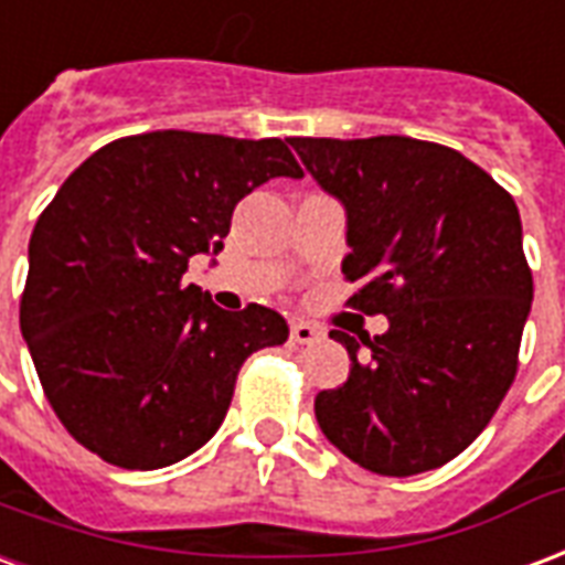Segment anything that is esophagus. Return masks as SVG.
Instances as JSON below:
<instances>
[{
    "mask_svg": "<svg viewBox=\"0 0 565 565\" xmlns=\"http://www.w3.org/2000/svg\"><path fill=\"white\" fill-rule=\"evenodd\" d=\"M320 329L311 323H305V320H294L290 323V338H294L296 344H315V341H320Z\"/></svg>",
    "mask_w": 565,
    "mask_h": 565,
    "instance_id": "34e87169",
    "label": "esophagus"
}]
</instances>
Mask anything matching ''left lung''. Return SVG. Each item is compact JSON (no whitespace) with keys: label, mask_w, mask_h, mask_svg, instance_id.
Listing matches in <instances>:
<instances>
[{"label":"left lung","mask_w":565,"mask_h":565,"mask_svg":"<svg viewBox=\"0 0 565 565\" xmlns=\"http://www.w3.org/2000/svg\"><path fill=\"white\" fill-rule=\"evenodd\" d=\"M344 206L353 308L383 335H347L344 386L315 398L320 431L380 476H416L461 455L518 371L533 302L515 200L470 158L413 137H290Z\"/></svg>","instance_id":"obj_1"}]
</instances>
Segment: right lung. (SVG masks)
I'll return each instance as SVG.
<instances>
[{
    "instance_id": "1",
    "label": "right lung",
    "mask_w": 565,
    "mask_h": 565,
    "mask_svg": "<svg viewBox=\"0 0 565 565\" xmlns=\"http://www.w3.org/2000/svg\"><path fill=\"white\" fill-rule=\"evenodd\" d=\"M275 177H302L278 137L137 134L89 154L41 212L20 332L89 452L125 470L182 461L221 428L242 362L287 341L278 311L230 315L185 281L191 257L224 248L236 203Z\"/></svg>"
}]
</instances>
